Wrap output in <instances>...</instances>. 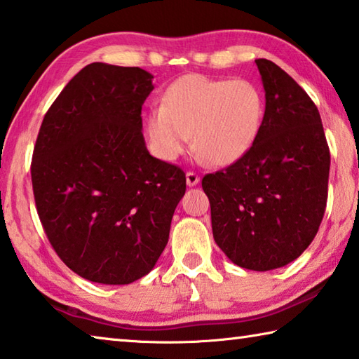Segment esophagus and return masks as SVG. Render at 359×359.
I'll list each match as a JSON object with an SVG mask.
<instances>
[{"label":"esophagus","instance_id":"obj_1","mask_svg":"<svg viewBox=\"0 0 359 359\" xmlns=\"http://www.w3.org/2000/svg\"><path fill=\"white\" fill-rule=\"evenodd\" d=\"M185 177H187V185H188V187H194V185L199 184V175H198L196 172L188 171Z\"/></svg>","mask_w":359,"mask_h":359}]
</instances>
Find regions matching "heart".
<instances>
[{"instance_id": "b5f03b06", "label": "heart", "mask_w": 359, "mask_h": 359, "mask_svg": "<svg viewBox=\"0 0 359 359\" xmlns=\"http://www.w3.org/2000/svg\"><path fill=\"white\" fill-rule=\"evenodd\" d=\"M265 102L248 80L185 75L163 95L147 119L149 142L161 160H175L190 144L207 163L227 166L243 158L256 142Z\"/></svg>"}]
</instances>
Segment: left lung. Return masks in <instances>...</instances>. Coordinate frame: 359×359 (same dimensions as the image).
<instances>
[{
	"label": "left lung",
	"mask_w": 359,
	"mask_h": 359,
	"mask_svg": "<svg viewBox=\"0 0 359 359\" xmlns=\"http://www.w3.org/2000/svg\"><path fill=\"white\" fill-rule=\"evenodd\" d=\"M265 114L243 158L202 179L213 238L233 264L275 270L302 256L328 199L330 147L304 89L269 60H256Z\"/></svg>",
	"instance_id": "1"
}]
</instances>
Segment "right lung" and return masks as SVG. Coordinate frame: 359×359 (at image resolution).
Instances as JSON below:
<instances>
[{"label":"right lung","mask_w":359,"mask_h":359,"mask_svg":"<svg viewBox=\"0 0 359 359\" xmlns=\"http://www.w3.org/2000/svg\"><path fill=\"white\" fill-rule=\"evenodd\" d=\"M152 75L93 62L56 97L31 163L36 208L57 256L88 281L146 276L165 250L185 172L149 154L141 109Z\"/></svg>","instance_id":"obj_1"}]
</instances>
